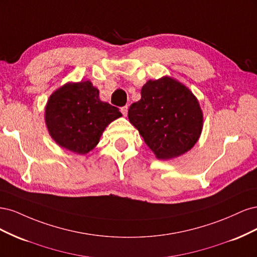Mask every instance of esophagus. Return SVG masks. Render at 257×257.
<instances>
[{"instance_id":"esophagus-1","label":"esophagus","mask_w":257,"mask_h":257,"mask_svg":"<svg viewBox=\"0 0 257 257\" xmlns=\"http://www.w3.org/2000/svg\"><path fill=\"white\" fill-rule=\"evenodd\" d=\"M127 109H128L127 106H124V107L121 108V112H122V114H123L124 116L127 115Z\"/></svg>"}]
</instances>
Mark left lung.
I'll return each instance as SVG.
<instances>
[{"label":"left lung","mask_w":257,"mask_h":257,"mask_svg":"<svg viewBox=\"0 0 257 257\" xmlns=\"http://www.w3.org/2000/svg\"><path fill=\"white\" fill-rule=\"evenodd\" d=\"M128 120L157 159L165 161L190 151L204 125L196 96L169 76L144 84L141 100L130 107Z\"/></svg>","instance_id":"obj_1"}]
</instances>
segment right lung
<instances>
[{"mask_svg": "<svg viewBox=\"0 0 257 257\" xmlns=\"http://www.w3.org/2000/svg\"><path fill=\"white\" fill-rule=\"evenodd\" d=\"M120 116L118 108L99 99L98 89L89 80L62 85L45 107V123L51 138L80 155L94 149L105 128Z\"/></svg>", "mask_w": 257, "mask_h": 257, "instance_id": "1", "label": "right lung"}]
</instances>
